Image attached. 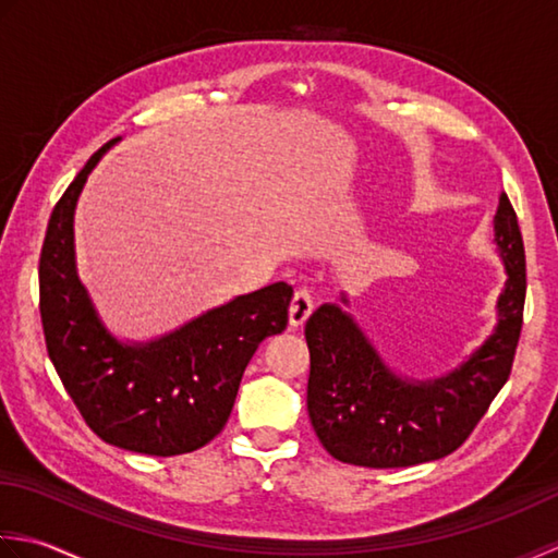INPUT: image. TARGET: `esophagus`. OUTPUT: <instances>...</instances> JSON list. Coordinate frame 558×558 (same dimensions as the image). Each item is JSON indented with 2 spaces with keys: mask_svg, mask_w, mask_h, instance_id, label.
Wrapping results in <instances>:
<instances>
[{
  "mask_svg": "<svg viewBox=\"0 0 558 558\" xmlns=\"http://www.w3.org/2000/svg\"><path fill=\"white\" fill-rule=\"evenodd\" d=\"M313 313V293L308 289H299L291 299V308H289V325L291 327H301L305 320H308Z\"/></svg>",
  "mask_w": 558,
  "mask_h": 558,
  "instance_id": "esophagus-1",
  "label": "esophagus"
}]
</instances>
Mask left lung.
Wrapping results in <instances>:
<instances>
[{
  "label": "left lung",
  "instance_id": "8db88e82",
  "mask_svg": "<svg viewBox=\"0 0 558 558\" xmlns=\"http://www.w3.org/2000/svg\"><path fill=\"white\" fill-rule=\"evenodd\" d=\"M494 231L508 271L498 327L446 378H397L339 305H320L308 317V416L335 460L373 470L412 468L458 450L482 422L513 368L527 291L525 245L506 192Z\"/></svg>",
  "mask_w": 558,
  "mask_h": 558
}]
</instances>
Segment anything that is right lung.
<instances>
[{
    "label": "right lung",
    "mask_w": 558,
    "mask_h": 558,
    "mask_svg": "<svg viewBox=\"0 0 558 558\" xmlns=\"http://www.w3.org/2000/svg\"><path fill=\"white\" fill-rule=\"evenodd\" d=\"M108 144L88 158L50 214L40 250V320L52 366L94 434L122 450L170 458L199 450L229 422L259 342L289 325L287 281L238 295L158 342L106 332L74 267V207Z\"/></svg>",
    "instance_id": "add662e5"
}]
</instances>
